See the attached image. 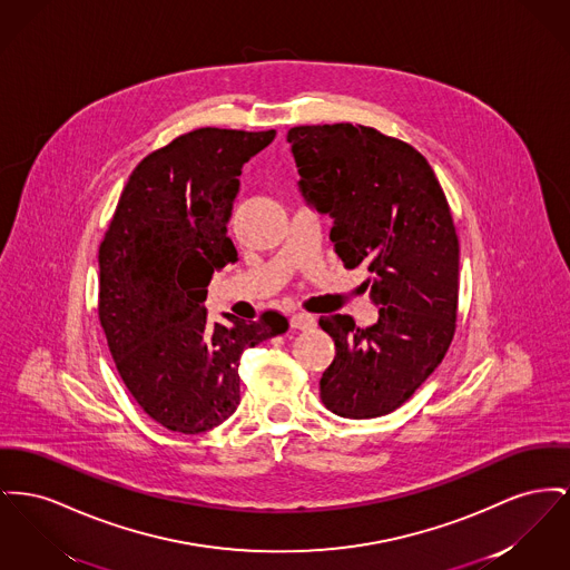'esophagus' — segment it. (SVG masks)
I'll return each instance as SVG.
<instances>
[{"label": "esophagus", "instance_id": "34e87169", "mask_svg": "<svg viewBox=\"0 0 570 570\" xmlns=\"http://www.w3.org/2000/svg\"><path fill=\"white\" fill-rule=\"evenodd\" d=\"M316 325V318L312 314L305 312H297L291 316V327L293 330H312Z\"/></svg>", "mask_w": 570, "mask_h": 570}]
</instances>
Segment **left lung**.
<instances>
[{
  "label": "left lung",
  "instance_id": "obj_1",
  "mask_svg": "<svg viewBox=\"0 0 570 570\" xmlns=\"http://www.w3.org/2000/svg\"><path fill=\"white\" fill-rule=\"evenodd\" d=\"M288 144L309 206L334 219L346 268H368L379 321L321 316L335 357L321 399L351 420L396 411L435 372L456 330L459 236L429 161L406 141L362 125L293 127Z\"/></svg>",
  "mask_w": 570,
  "mask_h": 570
}]
</instances>
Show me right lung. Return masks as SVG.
<instances>
[{
    "label": "right lung",
    "instance_id": "right-lung-1",
    "mask_svg": "<svg viewBox=\"0 0 570 570\" xmlns=\"http://www.w3.org/2000/svg\"><path fill=\"white\" fill-rule=\"evenodd\" d=\"M275 131L204 127L139 161L99 247V321L127 390L157 424L198 435L240 402L245 348L288 330L268 309L258 321L206 316V286L236 263L228 222L240 168Z\"/></svg>",
    "mask_w": 570,
    "mask_h": 570
}]
</instances>
